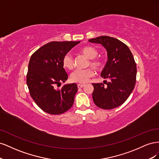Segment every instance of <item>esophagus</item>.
<instances>
[{
	"label": "esophagus",
	"mask_w": 159,
	"mask_h": 159,
	"mask_svg": "<svg viewBox=\"0 0 159 159\" xmlns=\"http://www.w3.org/2000/svg\"><path fill=\"white\" fill-rule=\"evenodd\" d=\"M85 85L84 84H78V88H82L83 87H84Z\"/></svg>",
	"instance_id": "1"
}]
</instances>
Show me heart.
<instances>
[{"label": "heart", "instance_id": "1", "mask_svg": "<svg viewBox=\"0 0 159 159\" xmlns=\"http://www.w3.org/2000/svg\"><path fill=\"white\" fill-rule=\"evenodd\" d=\"M80 52L86 57L89 59L88 66L92 67L96 70H102L105 66V61L101 57H96L98 54V51L95 48L90 46H84L80 49ZM62 66L67 70H72L74 68L73 58L70 54H66L62 59ZM95 74L94 70L91 68L84 70H75L70 75L71 81L75 83L84 84L93 77Z\"/></svg>", "mask_w": 159, "mask_h": 159}]
</instances>
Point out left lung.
<instances>
[{
  "mask_svg": "<svg viewBox=\"0 0 159 159\" xmlns=\"http://www.w3.org/2000/svg\"><path fill=\"white\" fill-rule=\"evenodd\" d=\"M89 42L102 44L108 57L101 75L109 81L105 86L102 83L92 84L93 102L103 109L117 107L127 99L136 83L137 66L132 53L126 44L113 37L102 36Z\"/></svg>",
  "mask_w": 159,
  "mask_h": 159,
  "instance_id": "left-lung-1",
  "label": "left lung"
}]
</instances>
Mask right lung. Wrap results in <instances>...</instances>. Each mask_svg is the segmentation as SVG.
I'll list each match as a JSON object with an SVG mask.
<instances>
[{"label": "right lung", "mask_w": 159, "mask_h": 159, "mask_svg": "<svg viewBox=\"0 0 159 159\" xmlns=\"http://www.w3.org/2000/svg\"><path fill=\"white\" fill-rule=\"evenodd\" d=\"M78 42H51L38 49L31 56L28 67L26 84L37 105L46 113L60 115L74 104L78 91L76 84L61 82L68 80L62 59Z\"/></svg>", "instance_id": "1"}]
</instances>
